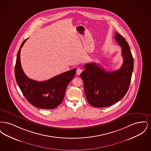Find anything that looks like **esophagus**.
<instances>
[{
    "mask_svg": "<svg viewBox=\"0 0 151 151\" xmlns=\"http://www.w3.org/2000/svg\"><path fill=\"white\" fill-rule=\"evenodd\" d=\"M82 69L81 68H78V69H77V70H76V73L78 74V75H80V73L82 72Z\"/></svg>",
    "mask_w": 151,
    "mask_h": 151,
    "instance_id": "1",
    "label": "esophagus"
}]
</instances>
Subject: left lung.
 Masks as SVG:
<instances>
[{"label":"left lung","instance_id":"1","mask_svg":"<svg viewBox=\"0 0 151 151\" xmlns=\"http://www.w3.org/2000/svg\"><path fill=\"white\" fill-rule=\"evenodd\" d=\"M115 40L122 47L123 62L114 71H106L95 63H86L80 74L88 103L95 108L111 106L127 93L134 69V59L125 38L116 32Z\"/></svg>","mask_w":151,"mask_h":151}]
</instances>
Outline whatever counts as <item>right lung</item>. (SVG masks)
Returning <instances> with one entry per match:
<instances>
[{
	"instance_id": "1",
	"label": "right lung",
	"mask_w": 151,
	"mask_h": 151,
	"mask_svg": "<svg viewBox=\"0 0 151 151\" xmlns=\"http://www.w3.org/2000/svg\"><path fill=\"white\" fill-rule=\"evenodd\" d=\"M27 39L22 42L17 54L14 68L16 82L24 97L32 105L43 109H55L63 102L66 88L73 79L76 68L43 81L29 79L23 71L20 62L21 49Z\"/></svg>"
}]
</instances>
